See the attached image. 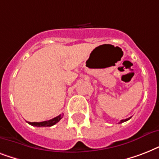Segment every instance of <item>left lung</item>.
<instances>
[{
  "label": "left lung",
  "instance_id": "8db88e82",
  "mask_svg": "<svg viewBox=\"0 0 159 159\" xmlns=\"http://www.w3.org/2000/svg\"><path fill=\"white\" fill-rule=\"evenodd\" d=\"M129 119H130V117H129V118H128V119H125V120H121L119 122V124H121V123H123V122H125V121L129 120Z\"/></svg>",
  "mask_w": 159,
  "mask_h": 159
}]
</instances>
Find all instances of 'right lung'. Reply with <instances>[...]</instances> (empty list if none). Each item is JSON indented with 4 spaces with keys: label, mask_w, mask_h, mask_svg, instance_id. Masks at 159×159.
<instances>
[{
    "label": "right lung",
    "mask_w": 159,
    "mask_h": 159,
    "mask_svg": "<svg viewBox=\"0 0 159 159\" xmlns=\"http://www.w3.org/2000/svg\"><path fill=\"white\" fill-rule=\"evenodd\" d=\"M62 118V115H59L49 120L42 121V122H28V123L31 125L36 126V127H50V126L54 125L55 124H57Z\"/></svg>",
    "instance_id": "1"
}]
</instances>
